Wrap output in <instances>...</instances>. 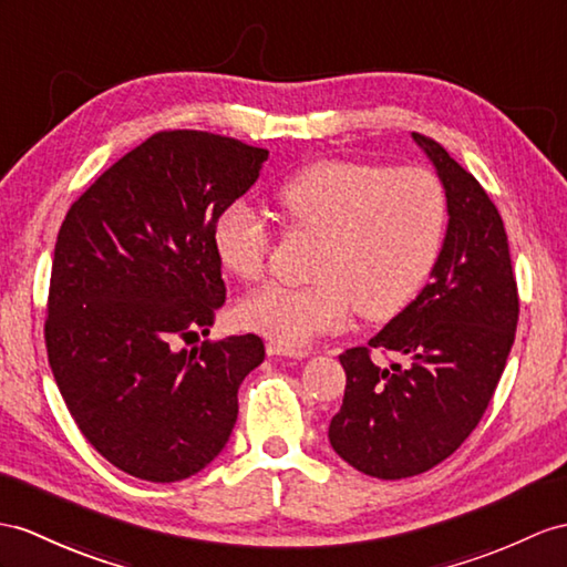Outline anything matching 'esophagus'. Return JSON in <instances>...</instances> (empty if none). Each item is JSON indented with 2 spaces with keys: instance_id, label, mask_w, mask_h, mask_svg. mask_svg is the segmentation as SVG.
I'll return each instance as SVG.
<instances>
[{
  "instance_id": "1",
  "label": "esophagus",
  "mask_w": 567,
  "mask_h": 567,
  "mask_svg": "<svg viewBox=\"0 0 567 567\" xmlns=\"http://www.w3.org/2000/svg\"><path fill=\"white\" fill-rule=\"evenodd\" d=\"M267 353H269V355H286V358H306V355H308V351L284 347V343H276V341H269V343H267Z\"/></svg>"
}]
</instances>
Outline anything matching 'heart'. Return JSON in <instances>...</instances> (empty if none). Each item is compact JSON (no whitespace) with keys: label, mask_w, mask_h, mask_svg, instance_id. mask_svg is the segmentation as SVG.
I'll use <instances>...</instances> for the list:
<instances>
[{"label":"heart","mask_w":567,"mask_h":567,"mask_svg":"<svg viewBox=\"0 0 567 567\" xmlns=\"http://www.w3.org/2000/svg\"><path fill=\"white\" fill-rule=\"evenodd\" d=\"M288 228L322 238L312 284H269L243 302V322L284 347L339 331L351 310L370 322L402 312L431 274L447 226V197L425 168L317 161L276 189ZM214 250L243 281L265 276L271 230L250 204L233 202L214 224Z\"/></svg>","instance_id":"b5f03b06"}]
</instances>
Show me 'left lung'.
Masks as SVG:
<instances>
[{"mask_svg":"<svg viewBox=\"0 0 567 567\" xmlns=\"http://www.w3.org/2000/svg\"><path fill=\"white\" fill-rule=\"evenodd\" d=\"M447 197V233L431 284L368 347L343 351V404L329 443L368 476L394 481L447 460L488 409L515 341L519 298L503 218L447 151L413 132ZM370 348L403 361L380 369Z\"/></svg>","mask_w":567,"mask_h":567,"instance_id":"8db88e82","label":"left lung"}]
</instances>
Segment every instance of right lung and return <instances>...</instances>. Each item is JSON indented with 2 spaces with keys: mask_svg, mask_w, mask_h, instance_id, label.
Returning <instances> with one entry per match:
<instances>
[{
  "mask_svg": "<svg viewBox=\"0 0 567 567\" xmlns=\"http://www.w3.org/2000/svg\"><path fill=\"white\" fill-rule=\"evenodd\" d=\"M269 151L230 136H148L66 212L54 245L45 347L79 431L124 474L173 483L226 447L257 334L183 343L214 324L226 284L214 224Z\"/></svg>",
  "mask_w": 567,
  "mask_h": 567,
  "instance_id": "1",
  "label": "right lung"
}]
</instances>
